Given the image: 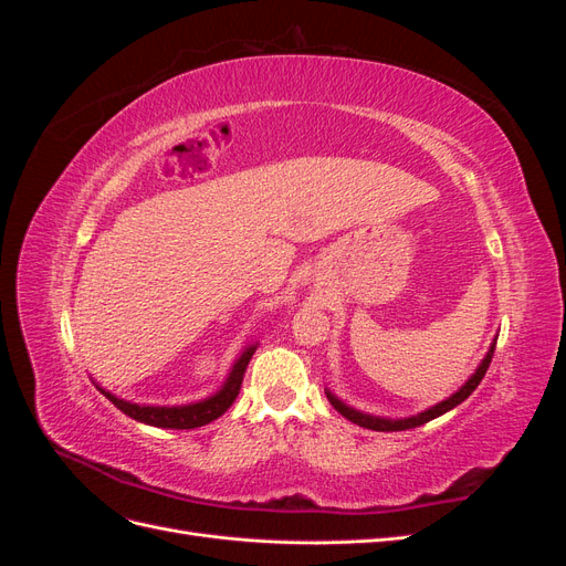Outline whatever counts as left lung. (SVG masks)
Here are the masks:
<instances>
[{
    "mask_svg": "<svg viewBox=\"0 0 566 566\" xmlns=\"http://www.w3.org/2000/svg\"><path fill=\"white\" fill-rule=\"evenodd\" d=\"M493 349H495V339H493L491 349L486 352L484 361L479 364V368L472 373V378H470L465 385H462L455 394H451V397H449L447 401H441V403H437V406H432V408H427V410H422V413H418V416H413V418L391 420V418L368 416V413H361V410H356V408H352V406H347V403H342V401L335 397V394H331V391H325V394H328V401L333 403V408L337 410V413H342V416H345L347 420H352V422L358 424V427H366V430H375V432L413 430V427H420V424L430 422V420H434V418H439V416H443V413H449L451 408H455L458 403H462V401H465V399L470 397V394L479 387V382H482V378H484L486 370H489V364H491V358H493Z\"/></svg>",
    "mask_w": 566,
    "mask_h": 566,
    "instance_id": "left-lung-1",
    "label": "left lung"
}]
</instances>
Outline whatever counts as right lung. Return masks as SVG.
Segmentation results:
<instances>
[{"instance_id": "right-lung-1", "label": "right lung", "mask_w": 566, "mask_h": 566, "mask_svg": "<svg viewBox=\"0 0 566 566\" xmlns=\"http://www.w3.org/2000/svg\"><path fill=\"white\" fill-rule=\"evenodd\" d=\"M254 349H256L254 345L245 347V352L238 356V361L233 364L224 387H221L214 394V397L198 401V403H188V406H142V403L117 399V397H113L111 391L101 389V387L98 389L104 391L106 399H111L115 403V408H119L125 416H129L134 420L153 424V427H165V430H193V427H202V424L217 420L221 413H227L229 406L235 401L238 391H241L243 375H245V368L250 364Z\"/></svg>"}]
</instances>
